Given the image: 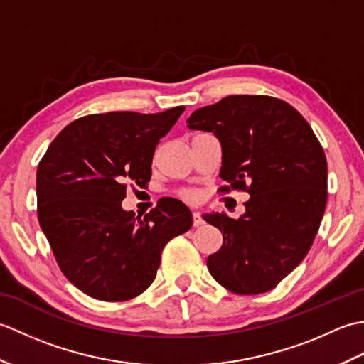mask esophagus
<instances>
[{
	"instance_id": "34e87169",
	"label": "esophagus",
	"mask_w": 364,
	"mask_h": 364,
	"mask_svg": "<svg viewBox=\"0 0 364 364\" xmlns=\"http://www.w3.org/2000/svg\"><path fill=\"white\" fill-rule=\"evenodd\" d=\"M192 219H194V227H200V225H203V218H202V213L196 211L194 214H192Z\"/></svg>"
}]
</instances>
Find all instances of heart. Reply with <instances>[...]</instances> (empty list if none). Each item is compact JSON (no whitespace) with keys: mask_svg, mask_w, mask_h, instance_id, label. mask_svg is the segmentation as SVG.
<instances>
[{"mask_svg":"<svg viewBox=\"0 0 364 364\" xmlns=\"http://www.w3.org/2000/svg\"><path fill=\"white\" fill-rule=\"evenodd\" d=\"M181 197L186 198V200H194L196 198V192L194 191H183L181 192Z\"/></svg>","mask_w":364,"mask_h":364,"instance_id":"b5f03b06","label":"heart"}]
</instances>
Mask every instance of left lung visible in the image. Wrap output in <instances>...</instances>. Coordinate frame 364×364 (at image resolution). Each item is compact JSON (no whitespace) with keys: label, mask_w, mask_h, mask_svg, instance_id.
Returning <instances> with one entry per match:
<instances>
[{"label":"left lung","mask_w":364,"mask_h":364,"mask_svg":"<svg viewBox=\"0 0 364 364\" xmlns=\"http://www.w3.org/2000/svg\"><path fill=\"white\" fill-rule=\"evenodd\" d=\"M189 129L214 133L222 145L220 178L250 194L239 219L205 214L223 244L206 259L210 274L235 294L274 289L296 269L318 233L327 205V159L299 111L280 98L230 95L200 107Z\"/></svg>","instance_id":"8db88e82"}]
</instances>
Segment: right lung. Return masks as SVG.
<instances>
[{
  "label": "right lung",
  "instance_id": "obj_1",
  "mask_svg": "<svg viewBox=\"0 0 364 364\" xmlns=\"http://www.w3.org/2000/svg\"><path fill=\"white\" fill-rule=\"evenodd\" d=\"M186 107L158 114H92L67 125L37 167V215L68 282L105 301L137 297L153 283L166 244L192 227L189 208L164 198L150 213L122 208L127 181L144 186L151 161Z\"/></svg>",
  "mask_w": 364,
  "mask_h": 364
}]
</instances>
